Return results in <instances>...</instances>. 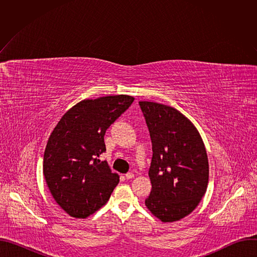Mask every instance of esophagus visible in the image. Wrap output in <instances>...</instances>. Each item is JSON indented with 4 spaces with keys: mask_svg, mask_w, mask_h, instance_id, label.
I'll list each match as a JSON object with an SVG mask.
<instances>
[{
    "mask_svg": "<svg viewBox=\"0 0 257 257\" xmlns=\"http://www.w3.org/2000/svg\"><path fill=\"white\" fill-rule=\"evenodd\" d=\"M134 177V175L132 174V173H127L126 175H125V178L127 179V180H130V179H132Z\"/></svg>",
    "mask_w": 257,
    "mask_h": 257,
    "instance_id": "obj_1",
    "label": "esophagus"
}]
</instances>
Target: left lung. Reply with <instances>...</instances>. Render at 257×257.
I'll return each mask as SVG.
<instances>
[{
    "instance_id": "left-lung-1",
    "label": "left lung",
    "mask_w": 257,
    "mask_h": 257,
    "mask_svg": "<svg viewBox=\"0 0 257 257\" xmlns=\"http://www.w3.org/2000/svg\"><path fill=\"white\" fill-rule=\"evenodd\" d=\"M153 145L152 191L145 205L164 223L192 212L208 183V161L194 125L176 108L139 101Z\"/></svg>"
}]
</instances>
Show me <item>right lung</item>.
I'll return each mask as SVG.
<instances>
[{
    "label": "right lung",
    "mask_w": 257,
    "mask_h": 257,
    "mask_svg": "<svg viewBox=\"0 0 257 257\" xmlns=\"http://www.w3.org/2000/svg\"><path fill=\"white\" fill-rule=\"evenodd\" d=\"M130 95L86 99L70 108L52 132L44 155V175L56 202L71 216L84 218L106 203L118 185L99 156L104 134L133 102Z\"/></svg>",
    "instance_id": "add662e5"
}]
</instances>
